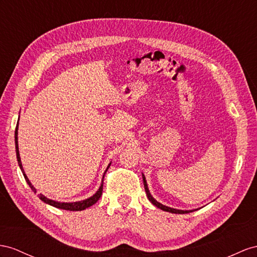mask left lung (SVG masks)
I'll return each mask as SVG.
<instances>
[{
    "instance_id": "left-lung-1",
    "label": "left lung",
    "mask_w": 257,
    "mask_h": 257,
    "mask_svg": "<svg viewBox=\"0 0 257 257\" xmlns=\"http://www.w3.org/2000/svg\"><path fill=\"white\" fill-rule=\"evenodd\" d=\"M142 178H143V183H144V189H146V192H147V195H148V199L150 200V202L153 204V205H155L156 207H159L163 210H166V212H169V213H174V214H186V213H191L193 212V210H181V209H176V208H172V207H168V206H165L163 205V204L159 203L156 200L153 199V196L151 195L150 191H149V188H148V185H147V180H146V177H144V175H142Z\"/></svg>"
}]
</instances>
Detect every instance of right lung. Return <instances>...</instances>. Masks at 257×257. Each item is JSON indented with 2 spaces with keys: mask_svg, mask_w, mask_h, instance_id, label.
<instances>
[{
  "mask_svg": "<svg viewBox=\"0 0 257 257\" xmlns=\"http://www.w3.org/2000/svg\"><path fill=\"white\" fill-rule=\"evenodd\" d=\"M17 129H18V123H17V127H16V130H15V146H16V155H17L18 165H19V167H21L22 172H23V175H24V177H25V179H26V181H27V183L29 185V187L31 188L32 191L37 192V190L34 188V186L31 185L29 179H28V177L26 176V174H25V172H24V168H23L22 162H21V157H19L18 141H17ZM109 165H110V164H109ZM109 165H108V167H109ZM108 167H107V169H108ZM107 169L105 170V173L107 172ZM105 173H104V175H105ZM103 179H104V176H103ZM102 192H103V182H102V185H101L100 189L97 190L96 193H95L93 196H91V197H89V199L84 200V201H80V202L61 203V202H56V201H53V200H50V199H48V197H45V196L42 195V194H39L38 196L40 197V200H42L44 203L50 204V205L54 206V207H57V208H62V209H65V210H83V209H85V208H88V207L92 206V205H93V204H95V203L98 201V199H100V197H101Z\"/></svg>",
  "mask_w": 257,
  "mask_h": 257,
  "instance_id": "right-lung-1",
  "label": "right lung"
}]
</instances>
